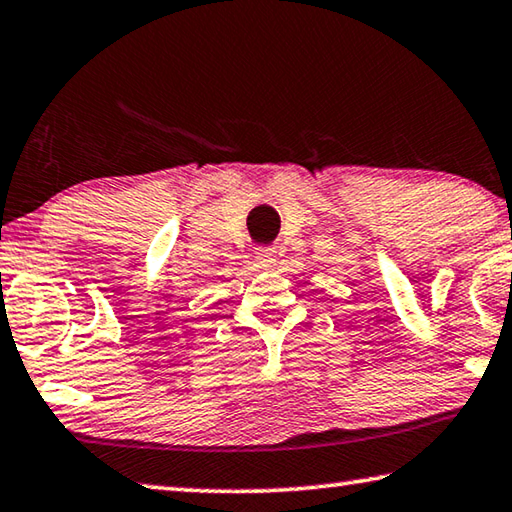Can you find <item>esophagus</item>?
<instances>
[{
    "label": "esophagus",
    "mask_w": 512,
    "mask_h": 512,
    "mask_svg": "<svg viewBox=\"0 0 512 512\" xmlns=\"http://www.w3.org/2000/svg\"><path fill=\"white\" fill-rule=\"evenodd\" d=\"M255 257H257V264L264 266V268L275 264V250L273 248H257Z\"/></svg>",
    "instance_id": "esophagus-1"
}]
</instances>
